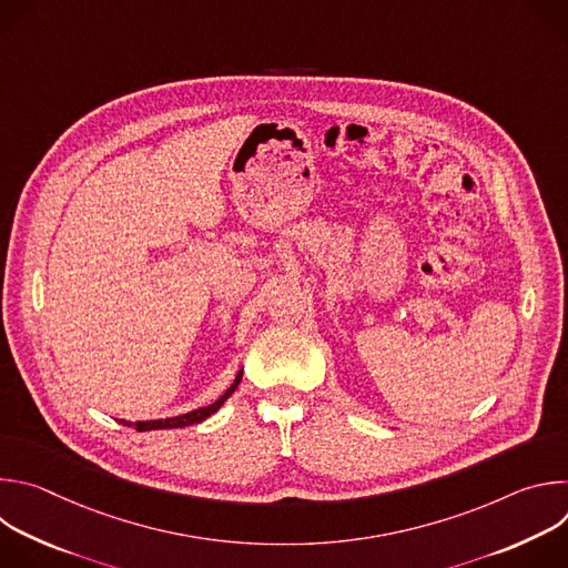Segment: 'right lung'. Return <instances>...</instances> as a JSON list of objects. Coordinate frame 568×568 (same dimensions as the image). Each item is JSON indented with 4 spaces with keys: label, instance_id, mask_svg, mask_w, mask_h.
I'll use <instances>...</instances> for the list:
<instances>
[{
    "label": "right lung",
    "instance_id": "right-lung-1",
    "mask_svg": "<svg viewBox=\"0 0 568 568\" xmlns=\"http://www.w3.org/2000/svg\"><path fill=\"white\" fill-rule=\"evenodd\" d=\"M240 379H242V371L235 375V379H233V384L224 390V395H220V399H215L213 404H209V407H200V409H195V412H189V414H184V416H178V418H166V420H145V423H134V425H130V423H125V420H119L121 425H128V427H134L136 432H152V429H180V427H189V425H197V423H202V420H206L211 414H215L222 404H224V399L237 388V384H240Z\"/></svg>",
    "mask_w": 568,
    "mask_h": 568
}]
</instances>
